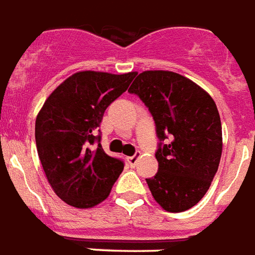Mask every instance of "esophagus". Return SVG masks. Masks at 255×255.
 I'll return each mask as SVG.
<instances>
[{
  "label": "esophagus",
  "mask_w": 255,
  "mask_h": 255,
  "mask_svg": "<svg viewBox=\"0 0 255 255\" xmlns=\"http://www.w3.org/2000/svg\"><path fill=\"white\" fill-rule=\"evenodd\" d=\"M138 157H140V155H134V156H130V157H128V163H129V166L135 167L137 161H138Z\"/></svg>",
  "instance_id": "1"
}]
</instances>
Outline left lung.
Returning <instances> with one entry per match:
<instances>
[{
	"label": "left lung",
	"mask_w": 255,
	"mask_h": 255,
	"mask_svg": "<svg viewBox=\"0 0 255 255\" xmlns=\"http://www.w3.org/2000/svg\"><path fill=\"white\" fill-rule=\"evenodd\" d=\"M149 109L160 141L159 170L146 179L155 201L178 213L205 196L216 175L223 150L222 121L205 89L170 70H145L129 88Z\"/></svg>",
	"instance_id": "left-lung-1"
}]
</instances>
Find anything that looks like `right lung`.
Masks as SVG:
<instances>
[{
    "label": "right lung",
    "mask_w": 255,
    "mask_h": 255,
    "mask_svg": "<svg viewBox=\"0 0 255 255\" xmlns=\"http://www.w3.org/2000/svg\"><path fill=\"white\" fill-rule=\"evenodd\" d=\"M137 72L113 74L83 70L54 89L39 110L35 141L39 159L54 193L68 205L87 209L103 202L124 170L99 137L106 109L125 92Z\"/></svg>",
    "instance_id": "add662e5"
}]
</instances>
